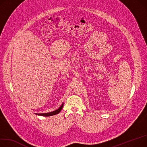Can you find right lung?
Listing matches in <instances>:
<instances>
[{"instance_id": "1", "label": "right lung", "mask_w": 147, "mask_h": 147, "mask_svg": "<svg viewBox=\"0 0 147 147\" xmlns=\"http://www.w3.org/2000/svg\"><path fill=\"white\" fill-rule=\"evenodd\" d=\"M63 105L64 103L61 105V106L58 108V109H57L56 111H54L53 112H48V113H35L37 115H40V116H53L55 115L58 114V113H60V111H61L63 107Z\"/></svg>"}]
</instances>
